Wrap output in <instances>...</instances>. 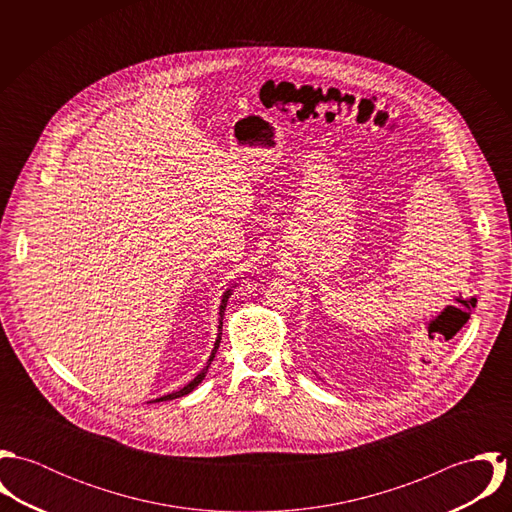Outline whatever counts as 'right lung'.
I'll return each instance as SVG.
<instances>
[{"label": "right lung", "mask_w": 512, "mask_h": 512, "mask_svg": "<svg viewBox=\"0 0 512 512\" xmlns=\"http://www.w3.org/2000/svg\"><path fill=\"white\" fill-rule=\"evenodd\" d=\"M228 297H230V290L222 295V303H220V325H219V337H217V343H215V349H213V353H211V357H209V363L207 366L187 384V386H183L181 390H177V392H171V394H167V396H161V398H157V400H153V402H161V400H173V398H181V396H185V394H189V392H193L201 382H203V378L207 376V370H209V366L213 363V359H215V355H217V349H219L220 345V335H222V315H224V309H226V301H228Z\"/></svg>", "instance_id": "1"}]
</instances>
